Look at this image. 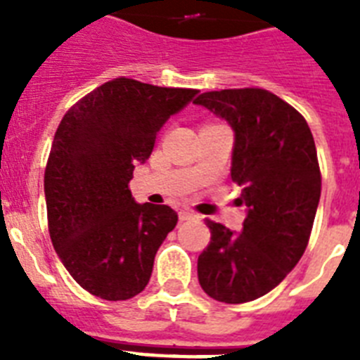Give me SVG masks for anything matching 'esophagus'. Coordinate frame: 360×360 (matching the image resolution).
<instances>
[{
	"instance_id": "34e87169",
	"label": "esophagus",
	"mask_w": 360,
	"mask_h": 360,
	"mask_svg": "<svg viewBox=\"0 0 360 360\" xmlns=\"http://www.w3.org/2000/svg\"><path fill=\"white\" fill-rule=\"evenodd\" d=\"M198 214L191 209H181L179 211V220H191V219H196Z\"/></svg>"
}]
</instances>
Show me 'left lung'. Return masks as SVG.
I'll return each instance as SVG.
<instances>
[{"instance_id":"8db88e82","label":"left lung","mask_w":360,"mask_h":360,"mask_svg":"<svg viewBox=\"0 0 360 360\" xmlns=\"http://www.w3.org/2000/svg\"><path fill=\"white\" fill-rule=\"evenodd\" d=\"M236 132L231 181L248 207L239 236L207 220L211 240L198 280L214 301L240 304L276 288L307 250L321 196L314 136L293 106L259 87L202 93L194 101Z\"/></svg>"}]
</instances>
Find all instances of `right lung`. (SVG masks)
<instances>
[{
    "label": "right lung",
    "instance_id": "1",
    "mask_svg": "<svg viewBox=\"0 0 360 360\" xmlns=\"http://www.w3.org/2000/svg\"><path fill=\"white\" fill-rule=\"evenodd\" d=\"M196 93L121 76L87 93L59 123L44 169L48 231L65 269L91 295L127 301L151 278L177 213L136 203L129 183L160 127Z\"/></svg>",
    "mask_w": 360,
    "mask_h": 360
}]
</instances>
